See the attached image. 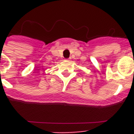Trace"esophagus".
I'll return each mask as SVG.
<instances>
[{
  "label": "esophagus",
  "mask_w": 134,
  "mask_h": 134,
  "mask_svg": "<svg viewBox=\"0 0 134 134\" xmlns=\"http://www.w3.org/2000/svg\"><path fill=\"white\" fill-rule=\"evenodd\" d=\"M70 60V58H69V59H67V60Z\"/></svg>",
  "instance_id": "obj_1"
}]
</instances>
